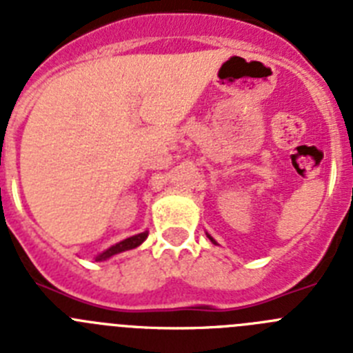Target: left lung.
<instances>
[{
	"mask_svg": "<svg viewBox=\"0 0 353 353\" xmlns=\"http://www.w3.org/2000/svg\"><path fill=\"white\" fill-rule=\"evenodd\" d=\"M207 236H208V239H210V240H212V244H217V242H215V240H214V239H212V236H210V235H208V233H207Z\"/></svg>",
	"mask_w": 353,
	"mask_h": 353,
	"instance_id": "1",
	"label": "left lung"
}]
</instances>
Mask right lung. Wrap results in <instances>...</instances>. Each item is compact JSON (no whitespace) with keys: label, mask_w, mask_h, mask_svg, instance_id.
Masks as SVG:
<instances>
[{"label":"right lung","mask_w":353,"mask_h":353,"mask_svg":"<svg viewBox=\"0 0 353 353\" xmlns=\"http://www.w3.org/2000/svg\"><path fill=\"white\" fill-rule=\"evenodd\" d=\"M146 236H148V232H143V233H138V235L129 236V239H125V240H121V242H118V244L111 245V248L105 249L104 252H101V254L95 258V261H104V260H108V258L114 256V254H120V252H123V251H129V249L138 248V245H141L143 242H145Z\"/></svg>","instance_id":"obj_1"}]
</instances>
